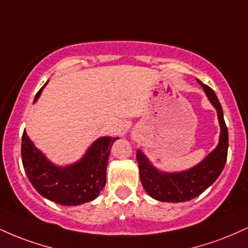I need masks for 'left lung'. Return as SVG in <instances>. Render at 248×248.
<instances>
[{
	"label": "left lung",
	"mask_w": 248,
	"mask_h": 248,
	"mask_svg": "<svg viewBox=\"0 0 248 248\" xmlns=\"http://www.w3.org/2000/svg\"><path fill=\"white\" fill-rule=\"evenodd\" d=\"M196 80L202 86L211 105L217 111L220 127L218 144L203 160L193 168L180 172L160 171L155 168L141 149H139L136 151V159L139 163L140 178L143 188L151 198L160 202L178 203L196 198L216 181L226 163L229 133L222 106L213 89L203 84L201 80Z\"/></svg>",
	"instance_id": "8db88e82"
}]
</instances>
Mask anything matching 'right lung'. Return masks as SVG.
I'll return each mask as SVG.
<instances>
[{"label":"right lung","mask_w":248,"mask_h":248,"mask_svg":"<svg viewBox=\"0 0 248 248\" xmlns=\"http://www.w3.org/2000/svg\"><path fill=\"white\" fill-rule=\"evenodd\" d=\"M46 84L35 94L34 103ZM118 139L111 136L99 137L88 148L79 160L60 166L50 162L24 130L22 137L24 170L30 183L44 198L62 205L83 204L97 198L105 186L109 153L113 143Z\"/></svg>","instance_id":"1"}]
</instances>
